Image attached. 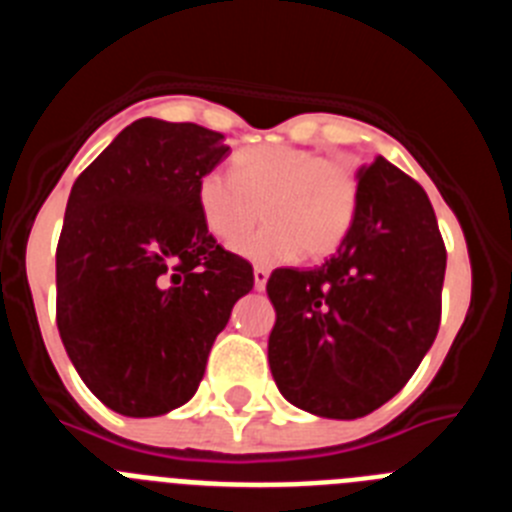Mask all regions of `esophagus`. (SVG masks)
I'll use <instances>...</instances> for the list:
<instances>
[{"instance_id": "34e87169", "label": "esophagus", "mask_w": 512, "mask_h": 512, "mask_svg": "<svg viewBox=\"0 0 512 512\" xmlns=\"http://www.w3.org/2000/svg\"><path fill=\"white\" fill-rule=\"evenodd\" d=\"M266 282H269V269H264V266H256V269H253V287L261 292V289L266 287Z\"/></svg>"}]
</instances>
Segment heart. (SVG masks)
I'll return each mask as SVG.
<instances>
[{
    "mask_svg": "<svg viewBox=\"0 0 512 512\" xmlns=\"http://www.w3.org/2000/svg\"><path fill=\"white\" fill-rule=\"evenodd\" d=\"M197 210L217 241L233 246L266 217L238 253L256 264L297 256L320 261L336 253L356 217L354 169L318 151L295 146H251L233 156V174L210 169L197 179Z\"/></svg>",
    "mask_w": 512,
    "mask_h": 512,
    "instance_id": "1",
    "label": "heart"
}]
</instances>
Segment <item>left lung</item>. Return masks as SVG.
Masks as SVG:
<instances>
[{
    "label": "left lung",
    "mask_w": 512,
    "mask_h": 512,
    "mask_svg": "<svg viewBox=\"0 0 512 512\" xmlns=\"http://www.w3.org/2000/svg\"><path fill=\"white\" fill-rule=\"evenodd\" d=\"M354 225L323 266L266 282L279 392L320 418L354 420L408 384L441 323L446 248L428 194L387 158L361 166Z\"/></svg>",
    "instance_id": "obj_1"
}]
</instances>
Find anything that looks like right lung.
Segmentation results:
<instances>
[{
    "mask_svg": "<svg viewBox=\"0 0 512 512\" xmlns=\"http://www.w3.org/2000/svg\"><path fill=\"white\" fill-rule=\"evenodd\" d=\"M194 122L143 117L71 187L56 251V323L110 410L153 418L197 392L217 333L253 289L197 210V179L230 148Z\"/></svg>",
    "mask_w": 512,
    "mask_h": 512,
    "instance_id": "add662e5",
    "label": "right lung"
}]
</instances>
